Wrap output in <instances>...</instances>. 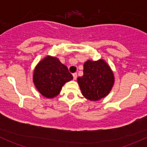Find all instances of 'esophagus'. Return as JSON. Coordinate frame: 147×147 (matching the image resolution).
<instances>
[{"instance_id":"obj_1","label":"esophagus","mask_w":147,"mask_h":147,"mask_svg":"<svg viewBox=\"0 0 147 147\" xmlns=\"http://www.w3.org/2000/svg\"><path fill=\"white\" fill-rule=\"evenodd\" d=\"M72 76H73V79L74 80H76L77 79V77H78V74H77L76 72H75V73L72 74Z\"/></svg>"}]
</instances>
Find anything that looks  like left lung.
I'll use <instances>...</instances> for the list:
<instances>
[{
	"mask_svg": "<svg viewBox=\"0 0 147 147\" xmlns=\"http://www.w3.org/2000/svg\"><path fill=\"white\" fill-rule=\"evenodd\" d=\"M83 73L82 77L78 78V82L85 98L98 101L109 94L115 83V77L105 60H87L84 64Z\"/></svg>",
	"mask_w": 147,
	"mask_h": 147,
	"instance_id": "8db88e82",
	"label": "left lung"
}]
</instances>
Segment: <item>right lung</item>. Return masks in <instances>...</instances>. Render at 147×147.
<instances>
[{
	"label": "right lung",
	"instance_id": "right-lung-1",
	"mask_svg": "<svg viewBox=\"0 0 147 147\" xmlns=\"http://www.w3.org/2000/svg\"><path fill=\"white\" fill-rule=\"evenodd\" d=\"M72 79L67 67L58 58L52 56L42 59L34 69V84L38 92L47 98L58 95L63 86Z\"/></svg>",
	"mask_w": 147,
	"mask_h": 147
}]
</instances>
